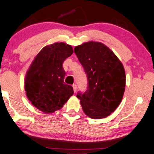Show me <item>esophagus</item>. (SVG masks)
I'll use <instances>...</instances> for the list:
<instances>
[{
    "instance_id": "esophagus-1",
    "label": "esophagus",
    "mask_w": 154,
    "mask_h": 154,
    "mask_svg": "<svg viewBox=\"0 0 154 154\" xmlns=\"http://www.w3.org/2000/svg\"><path fill=\"white\" fill-rule=\"evenodd\" d=\"M73 92H76V90H77V85H75V84H73Z\"/></svg>"
}]
</instances>
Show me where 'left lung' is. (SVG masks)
I'll use <instances>...</instances> for the list:
<instances>
[{"instance_id": "1", "label": "left lung", "mask_w": 154, "mask_h": 154, "mask_svg": "<svg viewBox=\"0 0 154 154\" xmlns=\"http://www.w3.org/2000/svg\"><path fill=\"white\" fill-rule=\"evenodd\" d=\"M88 78V88L78 92L84 113L93 119L109 116L119 106L125 87L124 67L113 51L100 42L74 48Z\"/></svg>"}]
</instances>
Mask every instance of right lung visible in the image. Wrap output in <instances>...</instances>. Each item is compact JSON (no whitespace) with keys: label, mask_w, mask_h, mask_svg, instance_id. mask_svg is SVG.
<instances>
[{"label":"right lung","mask_w":154,"mask_h":154,"mask_svg":"<svg viewBox=\"0 0 154 154\" xmlns=\"http://www.w3.org/2000/svg\"><path fill=\"white\" fill-rule=\"evenodd\" d=\"M71 45L55 43L44 47L27 71L24 88L35 107L46 113L60 110L73 95L72 86L64 83L62 64L73 54Z\"/></svg>","instance_id":"obj_1"}]
</instances>
